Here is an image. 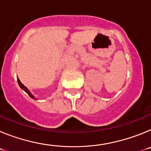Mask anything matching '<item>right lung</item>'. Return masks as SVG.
I'll return each instance as SVG.
<instances>
[{
  "mask_svg": "<svg viewBox=\"0 0 151 151\" xmlns=\"http://www.w3.org/2000/svg\"><path fill=\"white\" fill-rule=\"evenodd\" d=\"M17 82H18V84H19V87L21 88V89H22V90H23L24 91H26V93H27V94H29V96L31 97V98H32V99H34V100H37V99H36V97H35V96L33 95V94H32V93H31L30 91H29V89H28L27 88H26V86H25V85H22V82H20V80L19 79V78H17Z\"/></svg>",
  "mask_w": 151,
  "mask_h": 151,
  "instance_id": "add662e5",
  "label": "right lung"
}]
</instances>
